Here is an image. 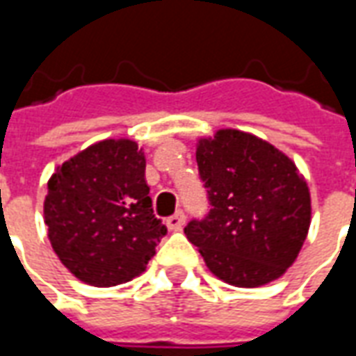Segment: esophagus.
Instances as JSON below:
<instances>
[{
  "label": "esophagus",
  "mask_w": 356,
  "mask_h": 356,
  "mask_svg": "<svg viewBox=\"0 0 356 356\" xmlns=\"http://www.w3.org/2000/svg\"><path fill=\"white\" fill-rule=\"evenodd\" d=\"M186 221V216H185V211H175L173 216L168 219V227H170L171 231H179V229H183V225H185Z\"/></svg>",
  "instance_id": "esophagus-1"
}]
</instances>
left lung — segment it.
<instances>
[{"mask_svg": "<svg viewBox=\"0 0 356 356\" xmlns=\"http://www.w3.org/2000/svg\"><path fill=\"white\" fill-rule=\"evenodd\" d=\"M196 162L209 211L186 225L185 234L209 270L240 288L282 276L311 225V196L296 163L238 129L202 139Z\"/></svg>", "mask_w": 356, "mask_h": 356, "instance_id": "1", "label": "left lung"}]
</instances>
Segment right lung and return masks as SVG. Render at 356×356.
Instances as JSON below:
<instances>
[{
  "label": "right lung",
  "instance_id": "add662e5",
  "mask_svg": "<svg viewBox=\"0 0 356 356\" xmlns=\"http://www.w3.org/2000/svg\"><path fill=\"white\" fill-rule=\"evenodd\" d=\"M145 168L135 140L106 139L70 158L49 179L43 213L51 246L81 282L99 288L129 282L165 236Z\"/></svg>",
  "mask_w": 356,
  "mask_h": 356
}]
</instances>
